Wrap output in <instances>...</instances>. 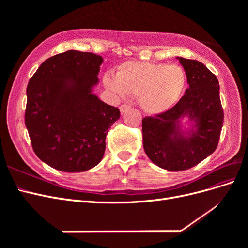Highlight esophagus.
<instances>
[{
    "label": "esophagus",
    "mask_w": 248,
    "mask_h": 248,
    "mask_svg": "<svg viewBox=\"0 0 248 248\" xmlns=\"http://www.w3.org/2000/svg\"><path fill=\"white\" fill-rule=\"evenodd\" d=\"M131 107L129 106V104H126V103H123L121 107H120V111H121V114H124V112L126 110H128Z\"/></svg>",
    "instance_id": "1"
}]
</instances>
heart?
Instances as JSON below:
<instances>
[{"label":"heart","mask_w":248,"mask_h":248,"mask_svg":"<svg viewBox=\"0 0 248 248\" xmlns=\"http://www.w3.org/2000/svg\"><path fill=\"white\" fill-rule=\"evenodd\" d=\"M187 78L182 67L163 63L129 61L120 65L116 76L107 73L103 84L118 95L139 97L142 109L159 114L181 97Z\"/></svg>","instance_id":"b5f03b06"}]
</instances>
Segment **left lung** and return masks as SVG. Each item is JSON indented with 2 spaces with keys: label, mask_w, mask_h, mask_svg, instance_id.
I'll list each match as a JSON object with an SVG mask.
<instances>
[{
  "label": "left lung",
  "mask_w": 248,
  "mask_h": 248,
  "mask_svg": "<svg viewBox=\"0 0 248 248\" xmlns=\"http://www.w3.org/2000/svg\"><path fill=\"white\" fill-rule=\"evenodd\" d=\"M189 88L169 110L142 119V144L153 163L171 171L188 170L212 154L218 145L223 124L219 82L197 60L178 57ZM195 122L189 133L181 130L179 120Z\"/></svg>",
  "instance_id": "1"
}]
</instances>
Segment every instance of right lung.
Wrapping results in <instances>:
<instances>
[{"label":"right lung","instance_id":"right-lung-1","mask_svg":"<svg viewBox=\"0 0 248 248\" xmlns=\"http://www.w3.org/2000/svg\"><path fill=\"white\" fill-rule=\"evenodd\" d=\"M103 59L68 50L46 60L27 87L25 124L35 154L49 167L78 172L94 168L106 151L118 108L92 94Z\"/></svg>","mask_w":248,"mask_h":248}]
</instances>
